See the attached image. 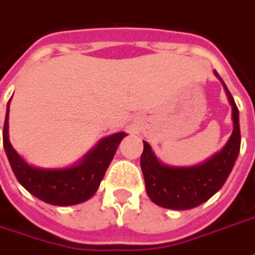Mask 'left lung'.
<instances>
[{"label":"left lung","instance_id":"obj_1","mask_svg":"<svg viewBox=\"0 0 255 255\" xmlns=\"http://www.w3.org/2000/svg\"><path fill=\"white\" fill-rule=\"evenodd\" d=\"M215 76H218L217 72ZM218 78L221 80L220 76ZM222 84L232 105L233 132L225 147L214 157L195 167H168L161 164L153 154L150 145L143 142L140 168L145 178L146 192L150 200L160 207L171 210L197 207L217 193L229 177L240 150L239 110L224 81Z\"/></svg>","mask_w":255,"mask_h":255}]
</instances>
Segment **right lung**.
Instances as JSON below:
<instances>
[{"label":"right lung","instance_id":"right-lung-1","mask_svg":"<svg viewBox=\"0 0 255 255\" xmlns=\"http://www.w3.org/2000/svg\"><path fill=\"white\" fill-rule=\"evenodd\" d=\"M124 136L126 133L119 132L102 139L85 156L83 163L76 167L66 170H41L28 165L10 145L8 139V110L2 131L3 147L16 179L37 199L53 206H73L95 195Z\"/></svg>","mask_w":255,"mask_h":255}]
</instances>
